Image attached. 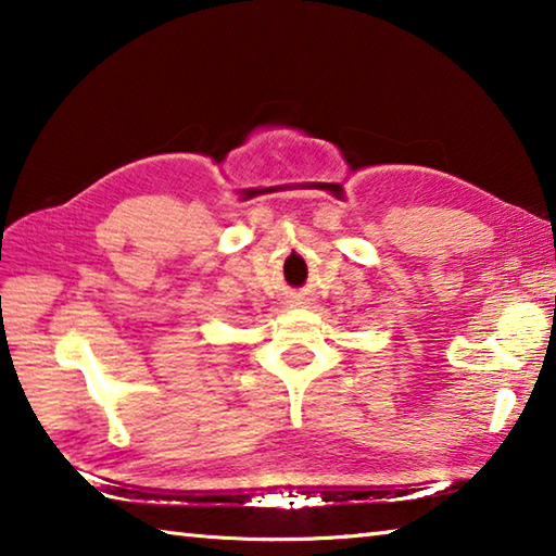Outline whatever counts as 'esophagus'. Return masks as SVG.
<instances>
[{"instance_id": "esophagus-1", "label": "esophagus", "mask_w": 556, "mask_h": 556, "mask_svg": "<svg viewBox=\"0 0 556 556\" xmlns=\"http://www.w3.org/2000/svg\"><path fill=\"white\" fill-rule=\"evenodd\" d=\"M296 304H301V301H296Z\"/></svg>"}]
</instances>
